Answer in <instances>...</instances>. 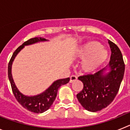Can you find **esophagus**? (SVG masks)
Segmentation results:
<instances>
[{
	"mask_svg": "<svg viewBox=\"0 0 130 130\" xmlns=\"http://www.w3.org/2000/svg\"><path fill=\"white\" fill-rule=\"evenodd\" d=\"M70 78V83L73 82V81H75V80L77 79V77L75 76V75H71Z\"/></svg>",
	"mask_w": 130,
	"mask_h": 130,
	"instance_id": "1",
	"label": "esophagus"
}]
</instances>
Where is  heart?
Wrapping results in <instances>:
<instances>
[{"mask_svg": "<svg viewBox=\"0 0 130 130\" xmlns=\"http://www.w3.org/2000/svg\"><path fill=\"white\" fill-rule=\"evenodd\" d=\"M74 57L84 59L81 64L82 71L90 73L96 71L109 57V53L103 49V45L98 42H89L75 50Z\"/></svg>", "mask_w": 130, "mask_h": 130, "instance_id": "obj_1", "label": "heart"}]
</instances>
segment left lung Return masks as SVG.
Returning <instances> with one entry per match:
<instances>
[{
    "mask_svg": "<svg viewBox=\"0 0 130 130\" xmlns=\"http://www.w3.org/2000/svg\"><path fill=\"white\" fill-rule=\"evenodd\" d=\"M111 55L109 66L94 74H88L78 77L83 83V88L77 94L78 101L86 110L96 112L111 104L119 90L125 70V64L120 49L109 40ZM110 72L104 74L106 68Z\"/></svg>",
    "mask_w": 130,
    "mask_h": 130,
    "instance_id": "obj_1",
    "label": "left lung"
}]
</instances>
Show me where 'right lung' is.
Listing matches in <instances>:
<instances>
[{
    "mask_svg": "<svg viewBox=\"0 0 130 130\" xmlns=\"http://www.w3.org/2000/svg\"><path fill=\"white\" fill-rule=\"evenodd\" d=\"M44 41H47L46 39L41 37H36L30 39L24 42L14 51L10 58V62L8 63V78L15 98L24 108L29 111L36 112V113H42L49 109L56 98L58 88L60 86L68 83L70 81L69 77L57 80L42 94L34 96H25L22 93H21L18 88L16 87L13 77H12V75H11V65H12V62L15 57L18 55V53L25 47V45H28L33 44L37 42H44Z\"/></svg>",
    "mask_w": 130,
    "mask_h": 130,
    "instance_id": "obj_1",
    "label": "right lung"
}]
</instances>
